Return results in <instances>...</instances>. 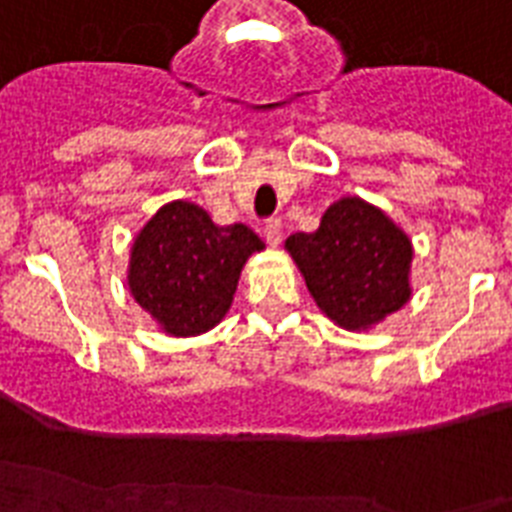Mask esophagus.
I'll return each mask as SVG.
<instances>
[{"instance_id": "obj_1", "label": "esophagus", "mask_w": 512, "mask_h": 512, "mask_svg": "<svg viewBox=\"0 0 512 512\" xmlns=\"http://www.w3.org/2000/svg\"><path fill=\"white\" fill-rule=\"evenodd\" d=\"M263 234H265V242L276 247V244L281 242V234H284V223H281V218H268V220H265V223H263Z\"/></svg>"}]
</instances>
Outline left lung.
Wrapping results in <instances>:
<instances>
[{
	"label": "left lung",
	"instance_id": "obj_1",
	"mask_svg": "<svg viewBox=\"0 0 512 512\" xmlns=\"http://www.w3.org/2000/svg\"><path fill=\"white\" fill-rule=\"evenodd\" d=\"M323 313L344 328H368L410 299V239L381 210L339 199L313 234L286 239Z\"/></svg>",
	"mask_w": 512,
	"mask_h": 512
}]
</instances>
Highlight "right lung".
<instances>
[{"label":"right lung","instance_id":"right-lung-1","mask_svg":"<svg viewBox=\"0 0 512 512\" xmlns=\"http://www.w3.org/2000/svg\"><path fill=\"white\" fill-rule=\"evenodd\" d=\"M263 247L244 223L218 226L202 207L178 199L136 236L128 286L168 334H202L226 315L247 257Z\"/></svg>","mask_w":512,"mask_h":512}]
</instances>
